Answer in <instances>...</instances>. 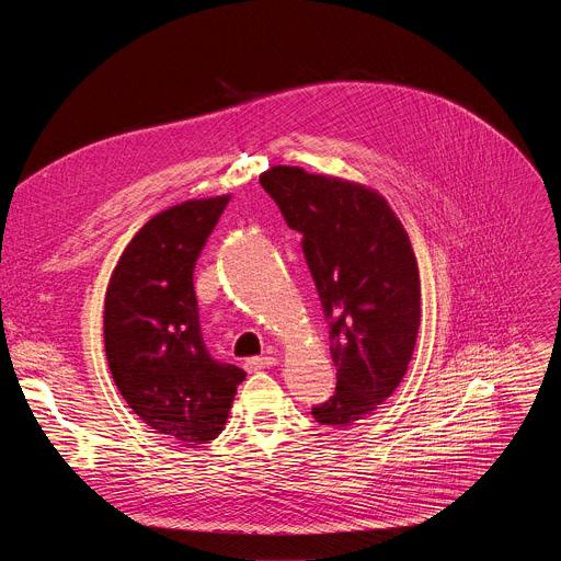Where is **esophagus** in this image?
Masks as SVG:
<instances>
[{
	"label": "esophagus",
	"instance_id": "34e87169",
	"mask_svg": "<svg viewBox=\"0 0 561 561\" xmlns=\"http://www.w3.org/2000/svg\"><path fill=\"white\" fill-rule=\"evenodd\" d=\"M275 364H277L275 357H251V359H247L244 368H247L249 373H257V370H264V368L275 366Z\"/></svg>",
	"mask_w": 561,
	"mask_h": 561
}]
</instances>
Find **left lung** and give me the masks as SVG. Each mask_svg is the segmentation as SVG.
Masks as SVG:
<instances>
[{
	"mask_svg": "<svg viewBox=\"0 0 561 561\" xmlns=\"http://www.w3.org/2000/svg\"><path fill=\"white\" fill-rule=\"evenodd\" d=\"M260 184L301 251L331 322L335 394L317 424L348 428L402 383L420 331V268L409 232L377 191L299 167H271Z\"/></svg>",
	"mask_w": 561,
	"mask_h": 561,
	"instance_id": "1",
	"label": "left lung"
}]
</instances>
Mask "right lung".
I'll list each match as a JSON object with an SVG mask.
<instances>
[{"label": "right lung", "instance_id": "1", "mask_svg": "<svg viewBox=\"0 0 561 561\" xmlns=\"http://www.w3.org/2000/svg\"><path fill=\"white\" fill-rule=\"evenodd\" d=\"M228 202L188 199L150 217L124 249L104 301L115 386L154 433L188 446L224 431L247 377L208 355L193 286L195 262Z\"/></svg>", "mask_w": 561, "mask_h": 561}]
</instances>
